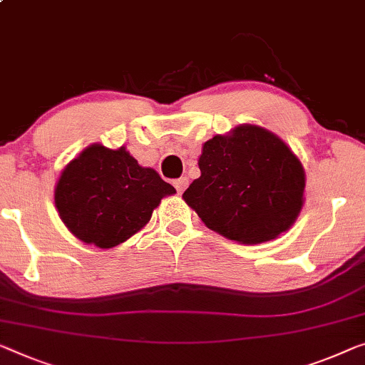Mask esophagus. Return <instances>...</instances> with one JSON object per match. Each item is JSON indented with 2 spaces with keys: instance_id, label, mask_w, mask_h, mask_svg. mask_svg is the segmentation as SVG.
<instances>
[{
  "instance_id": "1",
  "label": "esophagus",
  "mask_w": 365,
  "mask_h": 365,
  "mask_svg": "<svg viewBox=\"0 0 365 365\" xmlns=\"http://www.w3.org/2000/svg\"><path fill=\"white\" fill-rule=\"evenodd\" d=\"M175 188H177V192L178 193H183L185 192V188H187V185H188V178L187 177H180L178 178V180H175Z\"/></svg>"
}]
</instances>
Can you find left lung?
I'll return each mask as SVG.
<instances>
[{
    "instance_id": "obj_1",
    "label": "left lung",
    "mask_w": 365,
    "mask_h": 365,
    "mask_svg": "<svg viewBox=\"0 0 365 365\" xmlns=\"http://www.w3.org/2000/svg\"><path fill=\"white\" fill-rule=\"evenodd\" d=\"M183 200L210 230L242 244L287 231L303 206L304 172L284 140L257 126L206 140Z\"/></svg>"
}]
</instances>
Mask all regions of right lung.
I'll return each instance as SVG.
<instances>
[{
    "label": "right lung",
    "instance_id": "add662e5",
    "mask_svg": "<svg viewBox=\"0 0 365 365\" xmlns=\"http://www.w3.org/2000/svg\"><path fill=\"white\" fill-rule=\"evenodd\" d=\"M175 193L154 168H144L121 148L90 145L63 168L56 187V206L73 236L111 249L150 220L167 195Z\"/></svg>",
    "mask_w": 365,
    "mask_h": 365
}]
</instances>
